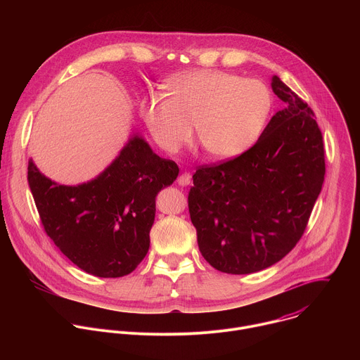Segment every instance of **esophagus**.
Returning a JSON list of instances; mask_svg holds the SVG:
<instances>
[{"label":"esophagus","mask_w":360,"mask_h":360,"mask_svg":"<svg viewBox=\"0 0 360 360\" xmlns=\"http://www.w3.org/2000/svg\"><path fill=\"white\" fill-rule=\"evenodd\" d=\"M191 178H192V175H191L189 172H184V174H181V175L178 176V184H179L181 186H186V185L191 184Z\"/></svg>","instance_id":"esophagus-1"}]
</instances>
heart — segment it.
Listing matches in <instances>:
<instances>
[{
    "mask_svg": "<svg viewBox=\"0 0 360 360\" xmlns=\"http://www.w3.org/2000/svg\"><path fill=\"white\" fill-rule=\"evenodd\" d=\"M168 98L143 99V122L160 148L174 153L192 136L210 157L233 158L259 136L272 108L269 88L256 78L193 71L167 84Z\"/></svg>",
    "mask_w": 360,
    "mask_h": 360,
    "instance_id": "1",
    "label": "heart"
}]
</instances>
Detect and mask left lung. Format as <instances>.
Listing matches in <instances>:
<instances>
[{"instance_id": "8db88e82", "label": "left lung", "mask_w": 360, "mask_h": 360, "mask_svg": "<svg viewBox=\"0 0 360 360\" xmlns=\"http://www.w3.org/2000/svg\"><path fill=\"white\" fill-rule=\"evenodd\" d=\"M285 108L240 155L198 167L188 193L198 246L211 266L253 274L272 266L300 240L325 181L316 115L276 75Z\"/></svg>"}]
</instances>
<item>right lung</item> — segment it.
<instances>
[{"instance_id":"obj_1","label":"right lung","mask_w":360,"mask_h":360,"mask_svg":"<svg viewBox=\"0 0 360 360\" xmlns=\"http://www.w3.org/2000/svg\"><path fill=\"white\" fill-rule=\"evenodd\" d=\"M178 165L134 136L95 179L67 186L28 162V184L45 233L67 258L98 278L131 274L149 249L157 193L176 179Z\"/></svg>"}]
</instances>
